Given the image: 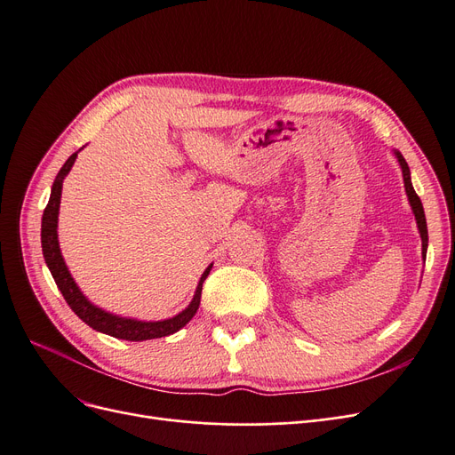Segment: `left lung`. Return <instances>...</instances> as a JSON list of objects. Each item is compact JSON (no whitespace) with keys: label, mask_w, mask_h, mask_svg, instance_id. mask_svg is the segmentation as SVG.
Returning a JSON list of instances; mask_svg holds the SVG:
<instances>
[{"label":"left lung","mask_w":455,"mask_h":455,"mask_svg":"<svg viewBox=\"0 0 455 455\" xmlns=\"http://www.w3.org/2000/svg\"><path fill=\"white\" fill-rule=\"evenodd\" d=\"M395 156L398 159V164H401L403 169V178H404V188H406V196L410 201L411 211H414L416 216V222H418V229H419V235H421V256L425 259L427 256V243H429V233H427V222H425V212H423V204L421 199L418 197L414 186H411V178H410V169H408V163L406 159L401 156V151L395 149Z\"/></svg>","instance_id":"8db88e82"}]
</instances>
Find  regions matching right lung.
Returning <instances> with one entry per match:
<instances>
[{"mask_svg":"<svg viewBox=\"0 0 455 455\" xmlns=\"http://www.w3.org/2000/svg\"><path fill=\"white\" fill-rule=\"evenodd\" d=\"M79 151L68 157V161L62 164V169L59 171L57 178H54L52 188H51V197L49 203L44 211V218H41V249H44V258L45 264L52 275L54 283H57L59 291L62 292L66 304L70 306V309L79 316L81 321L89 324L96 332H102L108 336H114L119 339H129V341H144V339H154V338H163V336H171L178 330L184 328L194 315L199 309L201 304V291H203V283L209 277L212 264L204 269L201 275V281L197 284V291L194 294V299L191 304L182 311L174 315L172 319H164V321H136V319H127V316H119L114 313H108L100 307H96L94 304L84 296V292L79 291V286L76 284L72 273L68 271L66 261L62 258L60 246H59V209H60V196H62V182L66 174L70 172L74 167L76 157Z\"/></svg>","mask_w":455,"mask_h":455,"instance_id":"obj_1","label":"right lung"}]
</instances>
